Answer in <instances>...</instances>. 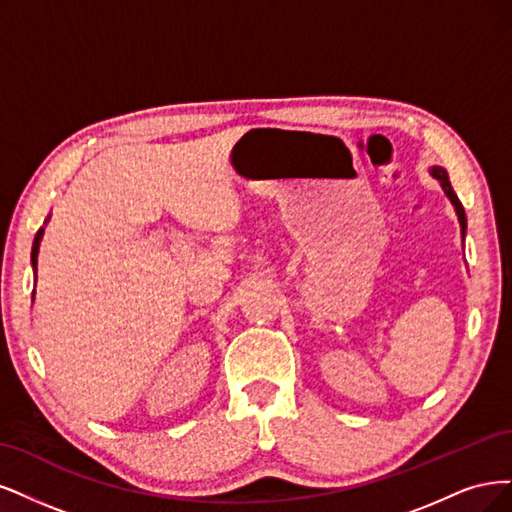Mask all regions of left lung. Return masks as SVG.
Returning <instances> with one entry per match:
<instances>
[{
	"label": "left lung",
	"instance_id": "obj_1",
	"mask_svg": "<svg viewBox=\"0 0 512 512\" xmlns=\"http://www.w3.org/2000/svg\"><path fill=\"white\" fill-rule=\"evenodd\" d=\"M432 176H434L436 180H440V185H442L444 193L449 195V200L453 202V206H455V210H457V217H459V223H461V232H466V212H464V206H461V202L457 200V195H455V191H453V187H451V180H449L447 170H442V168L434 166V168H432Z\"/></svg>",
	"mask_w": 512,
	"mask_h": 512
}]
</instances>
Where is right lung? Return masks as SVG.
I'll list each match as a JSON object with an SVG mask.
<instances>
[{
    "instance_id": "add662e5",
    "label": "right lung",
    "mask_w": 512,
    "mask_h": 512,
    "mask_svg": "<svg viewBox=\"0 0 512 512\" xmlns=\"http://www.w3.org/2000/svg\"><path fill=\"white\" fill-rule=\"evenodd\" d=\"M40 236H42V229L38 232V236H36V242H34V251H31V261L36 263V253H38V242H40Z\"/></svg>"
}]
</instances>
